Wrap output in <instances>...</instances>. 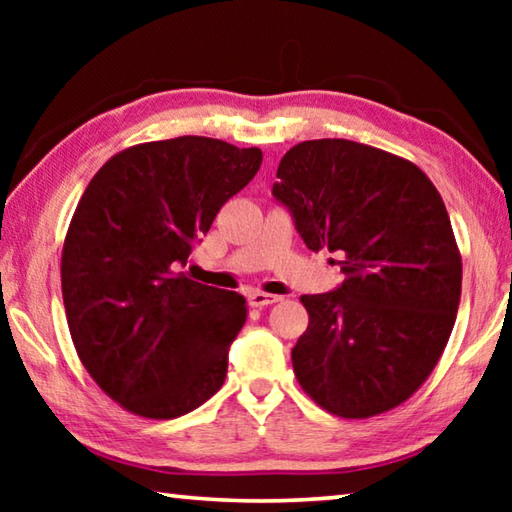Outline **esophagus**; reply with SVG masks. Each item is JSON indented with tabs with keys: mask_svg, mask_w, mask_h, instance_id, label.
Returning a JSON list of instances; mask_svg holds the SVG:
<instances>
[{
	"mask_svg": "<svg viewBox=\"0 0 512 512\" xmlns=\"http://www.w3.org/2000/svg\"><path fill=\"white\" fill-rule=\"evenodd\" d=\"M280 300H282L280 296H273V293H262V291L250 293V298H248L250 307H257V309L268 307V305H275V302H280Z\"/></svg>",
	"mask_w": 512,
	"mask_h": 512,
	"instance_id": "obj_1",
	"label": "esophagus"
}]
</instances>
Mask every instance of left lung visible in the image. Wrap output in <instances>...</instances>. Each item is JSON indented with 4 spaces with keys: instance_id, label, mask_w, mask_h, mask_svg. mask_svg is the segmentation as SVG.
I'll list each match as a JSON object with an SVG mask.
<instances>
[{
    "instance_id": "1",
    "label": "left lung",
    "mask_w": 512,
    "mask_h": 512,
    "mask_svg": "<svg viewBox=\"0 0 512 512\" xmlns=\"http://www.w3.org/2000/svg\"><path fill=\"white\" fill-rule=\"evenodd\" d=\"M273 196L309 250L345 282L302 296L309 325L291 350L311 400L339 418L386 413L436 368L461 302L463 262L443 198L420 167L375 146L309 140L287 151Z\"/></svg>"
}]
</instances>
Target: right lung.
<instances>
[{
    "mask_svg": "<svg viewBox=\"0 0 512 512\" xmlns=\"http://www.w3.org/2000/svg\"><path fill=\"white\" fill-rule=\"evenodd\" d=\"M262 151L185 135L119 151L69 221L60 284L79 359L121 409L171 420L223 386L246 298L180 271Z\"/></svg>",
    "mask_w": 512,
    "mask_h": 512,
    "instance_id": "obj_1",
    "label": "right lung"
}]
</instances>
